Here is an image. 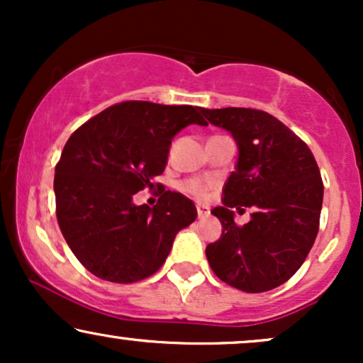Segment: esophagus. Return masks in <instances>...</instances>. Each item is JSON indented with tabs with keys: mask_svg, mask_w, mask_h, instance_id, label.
Wrapping results in <instances>:
<instances>
[{
	"mask_svg": "<svg viewBox=\"0 0 363 363\" xmlns=\"http://www.w3.org/2000/svg\"><path fill=\"white\" fill-rule=\"evenodd\" d=\"M196 210H198L199 218H206V216L210 215V208L205 205H196Z\"/></svg>",
	"mask_w": 363,
	"mask_h": 363,
	"instance_id": "34e87169",
	"label": "esophagus"
}]
</instances>
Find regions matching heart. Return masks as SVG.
<instances>
[{
	"label": "heart",
	"mask_w": 363,
	"mask_h": 363,
	"mask_svg": "<svg viewBox=\"0 0 363 363\" xmlns=\"http://www.w3.org/2000/svg\"><path fill=\"white\" fill-rule=\"evenodd\" d=\"M186 189L189 191V193H193L194 196H198V198H206L208 196V186L201 184V182H198V181L187 182Z\"/></svg>",
	"instance_id": "b5f03b06"
}]
</instances>
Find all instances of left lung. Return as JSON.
<instances>
[{
	"mask_svg": "<svg viewBox=\"0 0 363 363\" xmlns=\"http://www.w3.org/2000/svg\"><path fill=\"white\" fill-rule=\"evenodd\" d=\"M213 126L228 131L239 155L223 186L222 206L211 210L222 235L206 245L220 280L261 294L291 278L306 261L319 230L324 187L315 158L281 121L256 109H201ZM252 207L244 228L232 207Z\"/></svg>",
	"mask_w": 363,
	"mask_h": 363,
	"instance_id": "obj_1",
	"label": "left lung"
}]
</instances>
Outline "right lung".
Returning <instances> with one entry per match:
<instances>
[{"label": "right lung", "instance_id": "right-lung-1", "mask_svg": "<svg viewBox=\"0 0 363 363\" xmlns=\"http://www.w3.org/2000/svg\"><path fill=\"white\" fill-rule=\"evenodd\" d=\"M201 107L121 102L69 136L54 174L56 215L77 259L102 280L133 283L167 259L179 230L198 211L186 196L164 191L153 208L133 196L160 176L174 136L206 126Z\"/></svg>", "mask_w": 363, "mask_h": 363}]
</instances>
